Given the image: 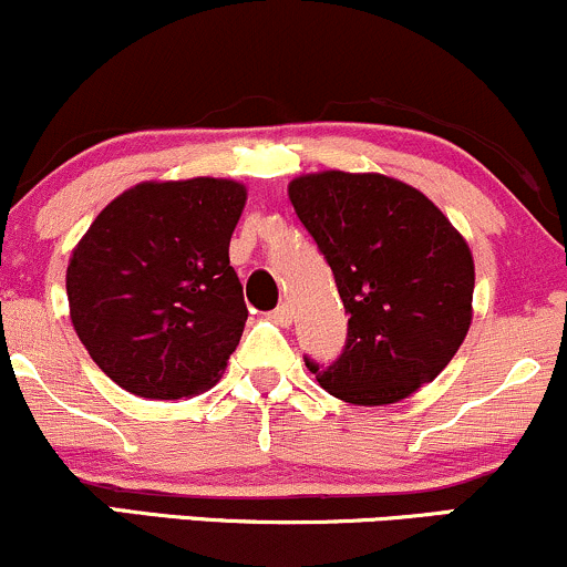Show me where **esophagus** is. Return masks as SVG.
Segmentation results:
<instances>
[{
    "label": "esophagus",
    "instance_id": "34e87169",
    "mask_svg": "<svg viewBox=\"0 0 567 567\" xmlns=\"http://www.w3.org/2000/svg\"><path fill=\"white\" fill-rule=\"evenodd\" d=\"M270 318L278 323V327H289V323H291V305L281 302L276 310H272Z\"/></svg>",
    "mask_w": 567,
    "mask_h": 567
}]
</instances>
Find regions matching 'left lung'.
<instances>
[{
    "mask_svg": "<svg viewBox=\"0 0 567 567\" xmlns=\"http://www.w3.org/2000/svg\"><path fill=\"white\" fill-rule=\"evenodd\" d=\"M289 200L351 316L340 359L305 364L348 404L412 396L453 361L472 327L466 238L421 189L383 174H302L289 182Z\"/></svg>",
    "mask_w": 567,
    "mask_h": 567,
    "instance_id": "8db88e82",
    "label": "left lung"
}]
</instances>
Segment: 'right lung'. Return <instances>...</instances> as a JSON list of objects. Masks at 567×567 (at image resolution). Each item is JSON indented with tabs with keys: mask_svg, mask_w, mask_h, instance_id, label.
Masks as SVG:
<instances>
[{
	"mask_svg": "<svg viewBox=\"0 0 567 567\" xmlns=\"http://www.w3.org/2000/svg\"><path fill=\"white\" fill-rule=\"evenodd\" d=\"M246 206L235 179L142 182L104 208L66 267L74 332L106 378L144 399L212 388L249 310L230 265Z\"/></svg>",
	"mask_w": 567,
	"mask_h": 567,
	"instance_id": "1",
	"label": "right lung"
}]
</instances>
